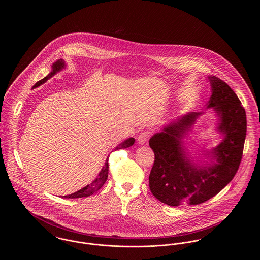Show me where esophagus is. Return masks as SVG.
<instances>
[{"label":"esophagus","mask_w":260,"mask_h":260,"mask_svg":"<svg viewBox=\"0 0 260 260\" xmlns=\"http://www.w3.org/2000/svg\"><path fill=\"white\" fill-rule=\"evenodd\" d=\"M151 132H148V131H145V132H143V133H141L139 136H138V143H140V144H144L147 140H148L149 138H150V136H151Z\"/></svg>","instance_id":"1"}]
</instances>
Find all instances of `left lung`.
I'll return each instance as SVG.
<instances>
[{
  "instance_id": "left-lung-1",
  "label": "left lung",
  "mask_w": 260,
  "mask_h": 260,
  "mask_svg": "<svg viewBox=\"0 0 260 260\" xmlns=\"http://www.w3.org/2000/svg\"><path fill=\"white\" fill-rule=\"evenodd\" d=\"M211 86L208 108L213 107L224 138L210 151L212 161L199 165L192 161L182 138L204 112H192L162 127L149 140L155 161L149 175L152 194L172 207L199 205L218 194L235 176L243 156L247 135L245 108L234 90L221 79L209 77Z\"/></svg>"
}]
</instances>
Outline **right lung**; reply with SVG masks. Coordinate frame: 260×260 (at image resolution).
Wrapping results in <instances>:
<instances>
[{"mask_svg":"<svg viewBox=\"0 0 260 260\" xmlns=\"http://www.w3.org/2000/svg\"><path fill=\"white\" fill-rule=\"evenodd\" d=\"M64 67H65V62H64V60L58 59L57 61L54 62V63L52 64V66H51V68H52L51 72L47 75L44 79H42V80H40L39 82H37V83L33 86L32 88H35V87L43 85L44 83H46L49 79H50L51 77H53L57 72L61 71ZM135 141H136V139H135L134 137H129V138H127L126 140L123 141L122 143H120L116 148L114 149V151L119 150V149L128 148V147H131V146L134 145ZM108 170H109V166H108V158H107L106 161H105L104 166L102 167L101 171L99 172V175L96 176V178H95L90 184H88V185L86 186V187L80 189L79 191L75 192V193L71 194V195H67V196H63V197L67 199H76L88 197V196L92 195L93 193H95L96 191H99V189L105 183V181H106V179H107V177H108Z\"/></svg>","mask_w":260,"mask_h":260,"instance_id":"obj_1","label":"right lung"}]
</instances>
